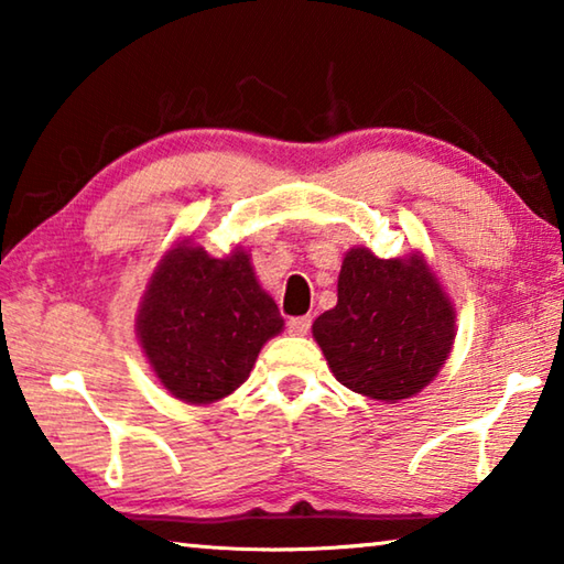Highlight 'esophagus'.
I'll use <instances>...</instances> for the list:
<instances>
[{
    "label": "esophagus",
    "mask_w": 564,
    "mask_h": 564,
    "mask_svg": "<svg viewBox=\"0 0 564 564\" xmlns=\"http://www.w3.org/2000/svg\"><path fill=\"white\" fill-rule=\"evenodd\" d=\"M311 323H313L311 316H295V318L285 323V328H289L291 336H305V333H308V328H311Z\"/></svg>",
    "instance_id": "esophagus-1"
}]
</instances>
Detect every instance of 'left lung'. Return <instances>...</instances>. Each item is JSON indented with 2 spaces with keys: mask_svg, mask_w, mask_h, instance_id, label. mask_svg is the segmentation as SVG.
I'll return each instance as SVG.
<instances>
[{
  "mask_svg": "<svg viewBox=\"0 0 564 564\" xmlns=\"http://www.w3.org/2000/svg\"><path fill=\"white\" fill-rule=\"evenodd\" d=\"M455 311L423 259H378L352 248L343 259L336 308L313 338L338 383L395 403L420 393L453 348Z\"/></svg>",
  "mask_w": 564,
  "mask_h": 564,
  "instance_id": "8db88e82",
  "label": "left lung"
}]
</instances>
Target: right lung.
<instances>
[{"label": "right lung", "instance_id": "obj_1", "mask_svg": "<svg viewBox=\"0 0 564 564\" xmlns=\"http://www.w3.org/2000/svg\"><path fill=\"white\" fill-rule=\"evenodd\" d=\"M248 253L212 259L178 246L161 259L139 311V338L156 378L186 403H214L243 383L263 343L281 333Z\"/></svg>", "mask_w": 564, "mask_h": 564}]
</instances>
